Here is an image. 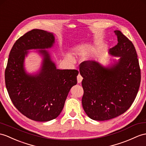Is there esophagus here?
Masks as SVG:
<instances>
[{"mask_svg":"<svg viewBox=\"0 0 146 146\" xmlns=\"http://www.w3.org/2000/svg\"><path fill=\"white\" fill-rule=\"evenodd\" d=\"M82 79H83L82 77L80 76V74H79V75L77 76V82H78V83H79V84L81 83L82 81Z\"/></svg>","mask_w":146,"mask_h":146,"instance_id":"esophagus-1","label":"esophagus"}]
</instances>
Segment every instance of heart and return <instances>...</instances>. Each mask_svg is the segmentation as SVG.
Returning a JSON list of instances; mask_svg holds the SVG:
<instances>
[{
    "label": "heart",
    "mask_w": 146,
    "mask_h": 146,
    "mask_svg": "<svg viewBox=\"0 0 146 146\" xmlns=\"http://www.w3.org/2000/svg\"><path fill=\"white\" fill-rule=\"evenodd\" d=\"M67 58H68V59L69 60L70 62H75V59H74V58L72 56H71L70 54H68V55L67 56Z\"/></svg>",
    "instance_id": "1"
}]
</instances>
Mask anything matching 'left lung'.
Here are the masks:
<instances>
[{
	"label": "left lung",
	"instance_id": "left-lung-1",
	"mask_svg": "<svg viewBox=\"0 0 146 146\" xmlns=\"http://www.w3.org/2000/svg\"><path fill=\"white\" fill-rule=\"evenodd\" d=\"M115 33L118 44L109 54L119 57L118 61L104 66L100 62L81 63L80 74L84 95L83 108L90 118L105 121L122 115L129 108L137 95L141 83V69L136 49L119 30Z\"/></svg>",
	"mask_w": 146,
	"mask_h": 146
}]
</instances>
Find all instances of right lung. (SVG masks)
<instances>
[{
    "mask_svg": "<svg viewBox=\"0 0 146 146\" xmlns=\"http://www.w3.org/2000/svg\"><path fill=\"white\" fill-rule=\"evenodd\" d=\"M55 42L54 35L34 29L17 40L10 52L5 71L7 90L14 106L27 118L48 121L58 117L70 88L77 84L79 72L58 69L48 49ZM36 49L43 57L36 73H27L24 62L28 51Z\"/></svg>",
    "mask_w": 146,
    "mask_h": 146,
    "instance_id": "1",
    "label": "right lung"
}]
</instances>
